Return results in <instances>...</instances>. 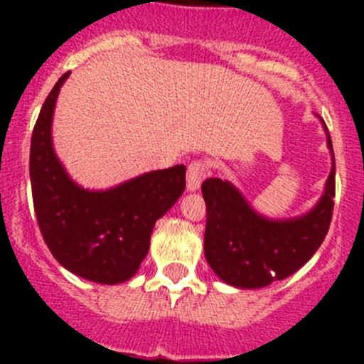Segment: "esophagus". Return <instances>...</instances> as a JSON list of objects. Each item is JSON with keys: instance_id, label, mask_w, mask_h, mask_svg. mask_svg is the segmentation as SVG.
<instances>
[{"instance_id": "obj_1", "label": "esophagus", "mask_w": 364, "mask_h": 364, "mask_svg": "<svg viewBox=\"0 0 364 364\" xmlns=\"http://www.w3.org/2000/svg\"><path fill=\"white\" fill-rule=\"evenodd\" d=\"M209 176V165L203 160H196L188 165V172H186V188L190 192L199 190L200 183Z\"/></svg>"}]
</instances>
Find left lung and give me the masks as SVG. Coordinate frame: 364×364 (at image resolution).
Masks as SVG:
<instances>
[{
	"label": "left lung",
	"mask_w": 364,
	"mask_h": 364,
	"mask_svg": "<svg viewBox=\"0 0 364 364\" xmlns=\"http://www.w3.org/2000/svg\"><path fill=\"white\" fill-rule=\"evenodd\" d=\"M328 146L333 167L324 196L311 211L297 218L269 220L253 211L229 181L209 178L203 183L208 211L204 255L225 284L240 289L266 287L291 277L318 250L335 208V155L329 134Z\"/></svg>",
	"instance_id": "left-lung-1"
}]
</instances>
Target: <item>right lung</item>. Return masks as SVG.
<instances>
[{
  "mask_svg": "<svg viewBox=\"0 0 364 364\" xmlns=\"http://www.w3.org/2000/svg\"><path fill=\"white\" fill-rule=\"evenodd\" d=\"M68 73L54 84L33 128V205L43 241L61 266L97 284H121L148 255L156 220L185 192L186 167L146 172L104 192L80 188L58 160L50 137L54 105Z\"/></svg>",
  "mask_w": 364,
  "mask_h": 364,
  "instance_id": "1",
  "label": "right lung"
}]
</instances>
